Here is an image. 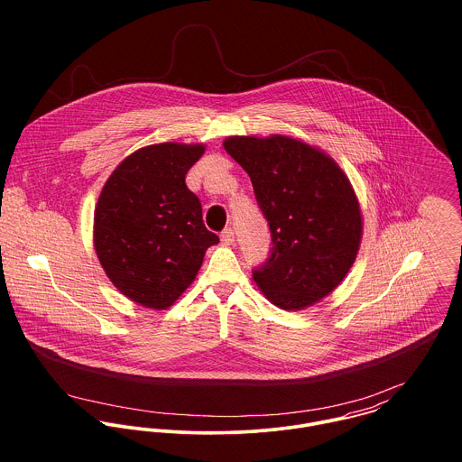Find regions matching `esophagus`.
Masks as SVG:
<instances>
[{"label": "esophagus", "instance_id": "obj_1", "mask_svg": "<svg viewBox=\"0 0 462 462\" xmlns=\"http://www.w3.org/2000/svg\"><path fill=\"white\" fill-rule=\"evenodd\" d=\"M220 240H222L224 245H233L235 244V231H233V227H226L220 233Z\"/></svg>", "mask_w": 462, "mask_h": 462}]
</instances>
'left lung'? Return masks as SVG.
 <instances>
[{
  "instance_id": "1",
  "label": "left lung",
  "mask_w": 462,
  "mask_h": 462,
  "mask_svg": "<svg viewBox=\"0 0 462 462\" xmlns=\"http://www.w3.org/2000/svg\"><path fill=\"white\" fill-rule=\"evenodd\" d=\"M224 149L249 174L272 247L253 270L266 299L302 310L329 295L354 263L363 233L348 178L322 151L284 134L229 136Z\"/></svg>"
}]
</instances>
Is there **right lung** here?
Listing matches in <instances>:
<instances>
[{
  "label": "right lung",
  "mask_w": 462,
  "mask_h": 462,
  "mask_svg": "<svg viewBox=\"0 0 462 462\" xmlns=\"http://www.w3.org/2000/svg\"><path fill=\"white\" fill-rule=\"evenodd\" d=\"M204 145L156 143L130 154L108 178L94 213V247L130 300L165 310L192 284L208 247L198 196L185 176Z\"/></svg>",
  "instance_id": "right-lung-1"
}]
</instances>
